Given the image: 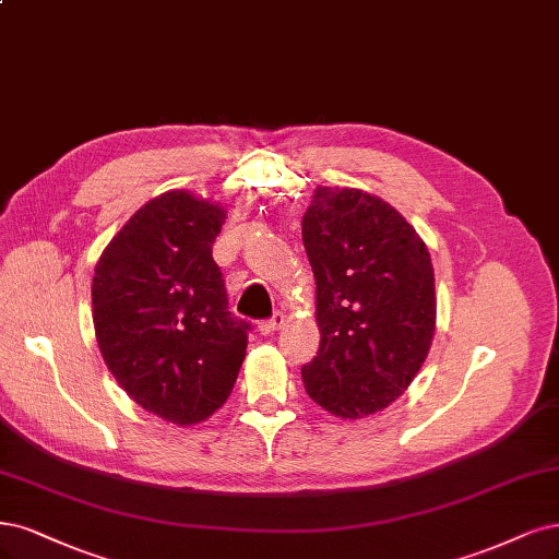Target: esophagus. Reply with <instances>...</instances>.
<instances>
[{
    "instance_id": "34e87169",
    "label": "esophagus",
    "mask_w": 559,
    "mask_h": 559,
    "mask_svg": "<svg viewBox=\"0 0 559 559\" xmlns=\"http://www.w3.org/2000/svg\"><path fill=\"white\" fill-rule=\"evenodd\" d=\"M284 325V312H275L271 319H263L261 323H259V331H261V335H273L275 331H280Z\"/></svg>"
}]
</instances>
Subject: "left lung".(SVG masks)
<instances>
[{"instance_id":"left-lung-1","label":"left lung","mask_w":559,"mask_h":559,"mask_svg":"<svg viewBox=\"0 0 559 559\" xmlns=\"http://www.w3.org/2000/svg\"><path fill=\"white\" fill-rule=\"evenodd\" d=\"M317 280L319 352L305 391L340 418L395 402L426 360L437 321L426 242L393 205L360 189L319 187L302 217Z\"/></svg>"}]
</instances>
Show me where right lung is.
<instances>
[{"instance_id":"1","label":"right lung","mask_w":559,"mask_h":559,"mask_svg":"<svg viewBox=\"0 0 559 559\" xmlns=\"http://www.w3.org/2000/svg\"><path fill=\"white\" fill-rule=\"evenodd\" d=\"M226 210L189 191L147 201L94 267L92 319L112 377L178 426L213 416L234 391L249 323L228 312L213 259Z\"/></svg>"}]
</instances>
